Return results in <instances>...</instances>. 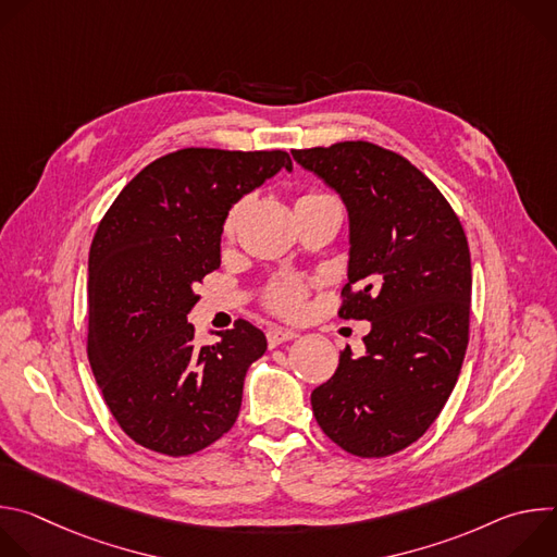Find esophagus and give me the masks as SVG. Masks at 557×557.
<instances>
[{"label": "esophagus", "mask_w": 557, "mask_h": 557, "mask_svg": "<svg viewBox=\"0 0 557 557\" xmlns=\"http://www.w3.org/2000/svg\"><path fill=\"white\" fill-rule=\"evenodd\" d=\"M295 337H297V333H293V331H284V329H271V331L267 333L269 348H277L280 344L290 342V339H295Z\"/></svg>", "instance_id": "obj_1"}]
</instances>
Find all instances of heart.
<instances>
[{"label":"heart","mask_w":557,"mask_h":557,"mask_svg":"<svg viewBox=\"0 0 557 557\" xmlns=\"http://www.w3.org/2000/svg\"><path fill=\"white\" fill-rule=\"evenodd\" d=\"M314 198H326V196H322V194H304V196L297 198V205L314 200ZM243 207H245V200L235 202L228 209V213L224 218V224H222L224 237H231L235 233L237 220H240V215H243ZM312 284H314V280H310V277L280 275V277H275V280H271L267 284V288L262 293V301H264V306L273 314L286 317V320H299V317L306 312L308 293H310Z\"/></svg>","instance_id":"b5f03b06"}]
</instances>
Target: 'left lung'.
<instances>
[{
  "mask_svg": "<svg viewBox=\"0 0 557 557\" xmlns=\"http://www.w3.org/2000/svg\"><path fill=\"white\" fill-rule=\"evenodd\" d=\"M333 187L350 215L342 320H368L366 355H339L310 394L324 434L348 454L383 458L417 443L458 381L471 310L462 224L408 158L368 140L293 149Z\"/></svg>",
  "mask_w": 557,
  "mask_h": 557,
  "instance_id": "obj_1",
  "label": "left lung"
}]
</instances>
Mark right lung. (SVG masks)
Wrapping results in <instances>:
<instances>
[{
    "mask_svg": "<svg viewBox=\"0 0 557 557\" xmlns=\"http://www.w3.org/2000/svg\"><path fill=\"white\" fill-rule=\"evenodd\" d=\"M282 168V149L185 147L156 158L99 222L88 262V359L121 430L138 445L189 456L224 436L267 337L247 320L198 346L187 312L220 267L228 209Z\"/></svg>",
    "mask_w": 557,
    "mask_h": 557,
    "instance_id": "1",
    "label": "right lung"
}]
</instances>
